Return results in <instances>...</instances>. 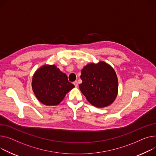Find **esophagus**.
<instances>
[{
    "label": "esophagus",
    "instance_id": "1",
    "mask_svg": "<svg viewBox=\"0 0 156 156\" xmlns=\"http://www.w3.org/2000/svg\"><path fill=\"white\" fill-rule=\"evenodd\" d=\"M73 84H74V85L75 86V87H78V82H77V81H74V82H73Z\"/></svg>",
    "mask_w": 156,
    "mask_h": 156
}]
</instances>
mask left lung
<instances>
[{"label":"left lung","mask_w":156,"mask_h":156,"mask_svg":"<svg viewBox=\"0 0 156 156\" xmlns=\"http://www.w3.org/2000/svg\"><path fill=\"white\" fill-rule=\"evenodd\" d=\"M80 89L93 106L112 104L118 92V80L114 69L105 62L88 64L81 70Z\"/></svg>","instance_id":"obj_1"}]
</instances>
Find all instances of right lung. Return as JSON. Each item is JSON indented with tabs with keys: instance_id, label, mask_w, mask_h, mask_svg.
Masks as SVG:
<instances>
[{
	"instance_id": "right-lung-1",
	"label": "right lung",
	"mask_w": 156,
	"mask_h": 156,
	"mask_svg": "<svg viewBox=\"0 0 156 156\" xmlns=\"http://www.w3.org/2000/svg\"><path fill=\"white\" fill-rule=\"evenodd\" d=\"M32 87L40 102L46 105H56L75 86L55 65H44L34 73Z\"/></svg>"
}]
</instances>
